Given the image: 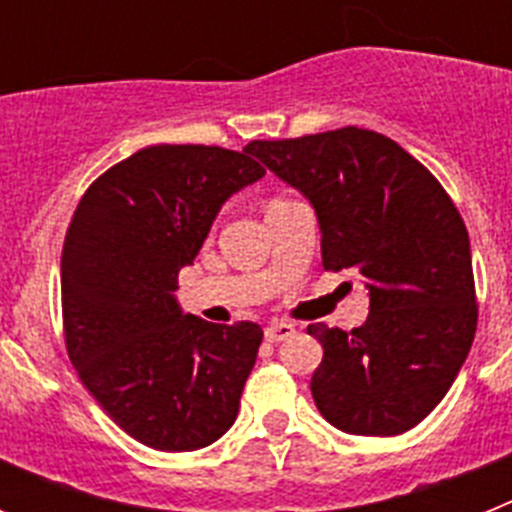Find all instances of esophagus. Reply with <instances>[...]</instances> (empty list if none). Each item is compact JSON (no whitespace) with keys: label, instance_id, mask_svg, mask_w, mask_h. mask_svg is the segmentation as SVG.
I'll return each instance as SVG.
<instances>
[{"label":"esophagus","instance_id":"1","mask_svg":"<svg viewBox=\"0 0 512 512\" xmlns=\"http://www.w3.org/2000/svg\"><path fill=\"white\" fill-rule=\"evenodd\" d=\"M264 336H266V341H271V343L284 341V338L295 336V325L284 323V320H277V323H271L269 328L264 330Z\"/></svg>","mask_w":512,"mask_h":512}]
</instances>
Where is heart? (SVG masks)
<instances>
[{"label": "heart", "instance_id": "heart-1", "mask_svg": "<svg viewBox=\"0 0 512 512\" xmlns=\"http://www.w3.org/2000/svg\"><path fill=\"white\" fill-rule=\"evenodd\" d=\"M279 202H287V200H271L269 205H279Z\"/></svg>", "mask_w": 512, "mask_h": 512}]
</instances>
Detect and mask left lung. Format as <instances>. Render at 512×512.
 <instances>
[{
    "label": "left lung",
    "mask_w": 512,
    "mask_h": 512,
    "mask_svg": "<svg viewBox=\"0 0 512 512\" xmlns=\"http://www.w3.org/2000/svg\"><path fill=\"white\" fill-rule=\"evenodd\" d=\"M243 151L295 187L320 225L323 266L356 269L369 318L307 325L323 346L320 415L351 436L410 431L449 392L477 330L467 225L436 176L395 140L341 128Z\"/></svg>",
    "instance_id": "8db88e82"
}]
</instances>
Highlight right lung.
Instances as JSON below:
<instances>
[{
  "label": "right lung",
  "instance_id": "right-lung-1",
  "mask_svg": "<svg viewBox=\"0 0 512 512\" xmlns=\"http://www.w3.org/2000/svg\"><path fill=\"white\" fill-rule=\"evenodd\" d=\"M264 174L248 151L148 146L76 207L61 253L69 359L104 413L151 449H205L235 423L264 330L184 315L174 292L220 207Z\"/></svg>",
  "mask_w": 512,
  "mask_h": 512
}]
</instances>
